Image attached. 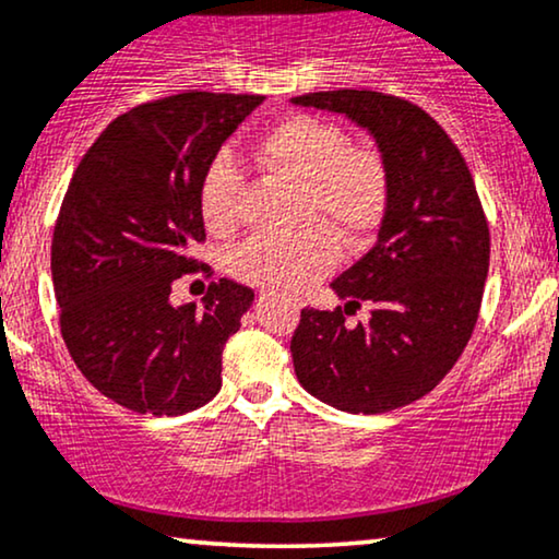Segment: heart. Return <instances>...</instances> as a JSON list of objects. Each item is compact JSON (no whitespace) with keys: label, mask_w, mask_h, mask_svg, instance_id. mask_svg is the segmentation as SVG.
<instances>
[{"label":"heart","mask_w":559,"mask_h":559,"mask_svg":"<svg viewBox=\"0 0 559 559\" xmlns=\"http://www.w3.org/2000/svg\"><path fill=\"white\" fill-rule=\"evenodd\" d=\"M258 159L301 182V229L250 237L231 252V273L245 284L294 294L337 263V242L358 247L377 235L390 211V167L379 152L353 146L343 126L294 112L258 141ZM245 175L229 154L209 162L198 186V209L216 235L239 224Z\"/></svg>","instance_id":"heart-1"}]
</instances>
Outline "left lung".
<instances>
[{
    "instance_id": "obj_1",
    "label": "left lung",
    "mask_w": 559,
    "mask_h": 559,
    "mask_svg": "<svg viewBox=\"0 0 559 559\" xmlns=\"http://www.w3.org/2000/svg\"><path fill=\"white\" fill-rule=\"evenodd\" d=\"M294 105L348 116L377 139L392 198L377 245L332 281L345 307L301 309L292 337L296 379L345 413H390L428 394L467 348L490 265V227L475 180L426 110L373 90H330ZM361 300L372 320L344 314Z\"/></svg>"
}]
</instances>
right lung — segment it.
I'll return each mask as SVG.
<instances>
[{
  "instance_id": "obj_1",
  "label": "right lung",
  "mask_w": 559,
  "mask_h": 559,
  "mask_svg": "<svg viewBox=\"0 0 559 559\" xmlns=\"http://www.w3.org/2000/svg\"><path fill=\"white\" fill-rule=\"evenodd\" d=\"M263 95L180 92L118 116L90 146L63 195L51 242L61 337L105 397L139 415H182L222 390V350L252 288L218 278L173 307L206 239L198 186Z\"/></svg>"
}]
</instances>
